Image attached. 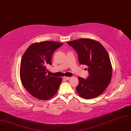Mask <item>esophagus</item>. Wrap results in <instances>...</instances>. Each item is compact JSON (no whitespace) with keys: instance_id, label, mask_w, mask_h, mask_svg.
Listing matches in <instances>:
<instances>
[{"instance_id":"34e87169","label":"esophagus","mask_w":131,"mask_h":131,"mask_svg":"<svg viewBox=\"0 0 131 131\" xmlns=\"http://www.w3.org/2000/svg\"><path fill=\"white\" fill-rule=\"evenodd\" d=\"M70 78V77H66V76H64V77H63V79H65V80H69Z\"/></svg>"}]
</instances>
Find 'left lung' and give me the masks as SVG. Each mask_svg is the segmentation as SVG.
Here are the masks:
<instances>
[{
    "instance_id": "1",
    "label": "left lung",
    "mask_w": 131,
    "mask_h": 131,
    "mask_svg": "<svg viewBox=\"0 0 131 131\" xmlns=\"http://www.w3.org/2000/svg\"><path fill=\"white\" fill-rule=\"evenodd\" d=\"M78 53L80 64L86 65L89 77H78L76 88L79 96L85 99L100 95L109 86L112 78V67L108 52L99 42L90 39H80L67 42Z\"/></svg>"
}]
</instances>
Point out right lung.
I'll list each match as a JSON object with an SVG mask.
<instances>
[{"label":"right lung","mask_w":131,"mask_h":131,"mask_svg":"<svg viewBox=\"0 0 131 131\" xmlns=\"http://www.w3.org/2000/svg\"><path fill=\"white\" fill-rule=\"evenodd\" d=\"M63 43L44 41L31 44L23 54L20 63V77L25 88L34 97L47 100L56 93L62 79L47 75V66L51 65L53 53Z\"/></svg>","instance_id":"add662e5"}]
</instances>
